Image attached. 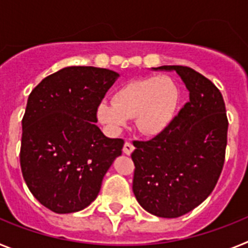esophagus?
<instances>
[{"label": "esophagus", "instance_id": "esophagus-1", "mask_svg": "<svg viewBox=\"0 0 248 248\" xmlns=\"http://www.w3.org/2000/svg\"><path fill=\"white\" fill-rule=\"evenodd\" d=\"M133 151H134V146H133V144L126 141V143L124 144V146H123V153L126 155H130Z\"/></svg>", "mask_w": 248, "mask_h": 248}]
</instances>
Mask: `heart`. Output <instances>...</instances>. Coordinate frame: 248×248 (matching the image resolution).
Segmentation results:
<instances>
[{"label":"heart","mask_w":248,"mask_h":248,"mask_svg":"<svg viewBox=\"0 0 248 248\" xmlns=\"http://www.w3.org/2000/svg\"><path fill=\"white\" fill-rule=\"evenodd\" d=\"M180 100V89L168 76L138 78L123 84L113 102L102 100L97 107L98 120L111 134H118L134 118L143 134L156 135L170 124Z\"/></svg>","instance_id":"1"}]
</instances>
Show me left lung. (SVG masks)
Masks as SVG:
<instances>
[{
  "instance_id": "1",
  "label": "left lung",
  "mask_w": 248,
  "mask_h": 248,
  "mask_svg": "<svg viewBox=\"0 0 248 248\" xmlns=\"http://www.w3.org/2000/svg\"><path fill=\"white\" fill-rule=\"evenodd\" d=\"M159 69L176 71L190 100L160 134L133 141V191L148 212L175 218L215 189L225 164L229 120L222 94L211 80L185 65Z\"/></svg>"
}]
</instances>
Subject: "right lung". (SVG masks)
<instances>
[{"label":"right lung","mask_w":248,"mask_h":248,"mask_svg":"<svg viewBox=\"0 0 248 248\" xmlns=\"http://www.w3.org/2000/svg\"><path fill=\"white\" fill-rule=\"evenodd\" d=\"M118 76L105 68L67 67L31 92L19 163L30 191L50 211L71 214L91 205L122 155L124 140L109 139L95 125L98 104Z\"/></svg>","instance_id":"add662e5"}]
</instances>
